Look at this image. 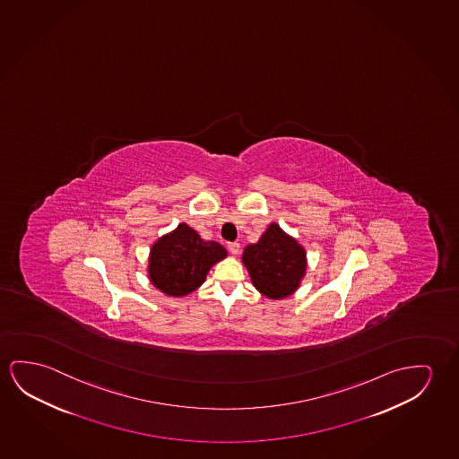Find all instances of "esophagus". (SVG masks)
Listing matches in <instances>:
<instances>
[{"label":"esophagus","mask_w":459,"mask_h":459,"mask_svg":"<svg viewBox=\"0 0 459 459\" xmlns=\"http://www.w3.org/2000/svg\"><path fill=\"white\" fill-rule=\"evenodd\" d=\"M229 247V251H230V255H237L240 253V243H237V241H232V243H229L227 245Z\"/></svg>","instance_id":"1"}]
</instances>
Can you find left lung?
Here are the masks:
<instances>
[{
	"label": "left lung",
	"instance_id": "obj_1",
	"mask_svg": "<svg viewBox=\"0 0 459 459\" xmlns=\"http://www.w3.org/2000/svg\"><path fill=\"white\" fill-rule=\"evenodd\" d=\"M241 261L255 290L276 300L294 294L307 270L304 247L276 222L268 226L257 243L245 247Z\"/></svg>",
	"mask_w": 459,
	"mask_h": 459
}]
</instances>
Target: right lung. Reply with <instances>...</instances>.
<instances>
[{
    "instance_id": "right-lung-1",
    "label": "right lung",
    "mask_w": 459,
    "mask_h": 459,
    "mask_svg": "<svg viewBox=\"0 0 459 459\" xmlns=\"http://www.w3.org/2000/svg\"><path fill=\"white\" fill-rule=\"evenodd\" d=\"M226 255V247L218 241L200 238L183 222L151 247L149 280L167 296H187L204 284L210 268Z\"/></svg>"
}]
</instances>
